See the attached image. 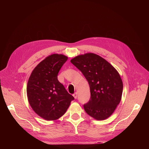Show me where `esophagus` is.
I'll return each instance as SVG.
<instances>
[{
  "instance_id": "34e87169",
  "label": "esophagus",
  "mask_w": 149,
  "mask_h": 149,
  "mask_svg": "<svg viewBox=\"0 0 149 149\" xmlns=\"http://www.w3.org/2000/svg\"><path fill=\"white\" fill-rule=\"evenodd\" d=\"M73 97H74V98H75V99H77V93H74L73 95Z\"/></svg>"
}]
</instances>
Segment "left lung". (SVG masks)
I'll list each match as a JSON object with an SVG mask.
<instances>
[{
    "label": "left lung",
    "mask_w": 149,
    "mask_h": 149,
    "mask_svg": "<svg viewBox=\"0 0 149 149\" xmlns=\"http://www.w3.org/2000/svg\"><path fill=\"white\" fill-rule=\"evenodd\" d=\"M71 62L89 84L91 97L84 105L85 111L97 120L107 119L121 99L123 84L119 73L107 61L94 53L79 55Z\"/></svg>",
    "instance_id": "obj_1"
}]
</instances>
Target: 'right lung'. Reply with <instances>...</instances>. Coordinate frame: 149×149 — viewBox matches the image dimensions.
<instances>
[{
	"instance_id": "obj_1",
	"label": "right lung",
	"mask_w": 149,
	"mask_h": 149,
	"mask_svg": "<svg viewBox=\"0 0 149 149\" xmlns=\"http://www.w3.org/2000/svg\"><path fill=\"white\" fill-rule=\"evenodd\" d=\"M68 59L62 54H54L39 63L32 71L27 84V97L32 110L48 121L59 118L74 99L58 80V74Z\"/></svg>"
}]
</instances>
